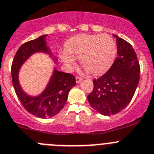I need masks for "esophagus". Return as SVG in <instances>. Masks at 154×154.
I'll return each instance as SVG.
<instances>
[{
  "mask_svg": "<svg viewBox=\"0 0 154 154\" xmlns=\"http://www.w3.org/2000/svg\"><path fill=\"white\" fill-rule=\"evenodd\" d=\"M83 80L82 77H78V76H77V77H76V82H77V84H78V83H80V81H81V80Z\"/></svg>",
  "mask_w": 154,
  "mask_h": 154,
  "instance_id": "esophagus-1",
  "label": "esophagus"
}]
</instances>
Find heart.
<instances>
[{
	"label": "heart",
	"mask_w": 154,
	"mask_h": 154,
	"mask_svg": "<svg viewBox=\"0 0 154 154\" xmlns=\"http://www.w3.org/2000/svg\"><path fill=\"white\" fill-rule=\"evenodd\" d=\"M66 51H62L60 58L67 68L80 59L82 67L94 75L103 74L114 61L117 46L108 34H80L72 37L66 44Z\"/></svg>",
	"instance_id": "1"
}]
</instances>
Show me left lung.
Masks as SVG:
<instances>
[{
  "label": "left lung",
  "mask_w": 154,
  "mask_h": 154,
  "mask_svg": "<svg viewBox=\"0 0 154 154\" xmlns=\"http://www.w3.org/2000/svg\"><path fill=\"white\" fill-rule=\"evenodd\" d=\"M117 38V57L106 74L95 79L87 100L94 110L104 116L116 114L130 103L140 80L139 61L132 46Z\"/></svg>",
  "instance_id": "obj_1"
}]
</instances>
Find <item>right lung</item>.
<instances>
[{"label":"right lung","instance_id":"add662e5","mask_svg":"<svg viewBox=\"0 0 154 154\" xmlns=\"http://www.w3.org/2000/svg\"><path fill=\"white\" fill-rule=\"evenodd\" d=\"M47 36L42 35L22 44L16 52L11 66L12 83L17 96L29 113L41 118L52 117L57 114L67 102L69 91L76 85L73 74L59 71L54 67L46 88L41 94L35 97L29 96L22 90L18 74L23 63L36 53L42 52L52 56L51 49L47 46ZM53 60L57 61V58L53 57Z\"/></svg>","mask_w":154,"mask_h":154}]
</instances>
